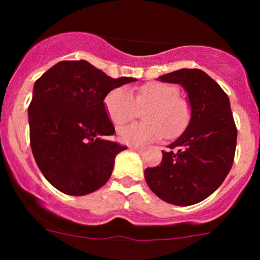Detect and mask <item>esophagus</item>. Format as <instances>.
Returning a JSON list of instances; mask_svg holds the SVG:
<instances>
[{"label": "esophagus", "instance_id": "obj_1", "mask_svg": "<svg viewBox=\"0 0 260 260\" xmlns=\"http://www.w3.org/2000/svg\"><path fill=\"white\" fill-rule=\"evenodd\" d=\"M129 148H132V149H135V151H137V152H142L143 149V147H140V146H129Z\"/></svg>", "mask_w": 260, "mask_h": 260}]
</instances>
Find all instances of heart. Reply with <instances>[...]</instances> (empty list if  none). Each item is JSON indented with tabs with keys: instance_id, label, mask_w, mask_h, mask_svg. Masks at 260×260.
<instances>
[{
	"instance_id": "b5f03b06",
	"label": "heart",
	"mask_w": 260,
	"mask_h": 260,
	"mask_svg": "<svg viewBox=\"0 0 260 260\" xmlns=\"http://www.w3.org/2000/svg\"><path fill=\"white\" fill-rule=\"evenodd\" d=\"M177 89L166 83L149 81L136 89L135 96L125 86L112 89L104 98V108L111 122L120 125L143 111V122L131 123L118 129L120 141L131 145H147L153 141L179 137L187 128L191 108L177 95Z\"/></svg>"
}]
</instances>
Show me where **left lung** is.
I'll return each mask as SVG.
<instances>
[{
  "label": "left lung",
  "mask_w": 260,
  "mask_h": 260,
  "mask_svg": "<svg viewBox=\"0 0 260 260\" xmlns=\"http://www.w3.org/2000/svg\"><path fill=\"white\" fill-rule=\"evenodd\" d=\"M158 79L186 89L191 119L169 151H164L161 164L145 170V179L166 203L193 205L221 185L234 162L238 132L230 102L219 84L200 69H180Z\"/></svg>",
  "instance_id": "8db88e82"
}]
</instances>
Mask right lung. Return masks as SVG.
Here are the masks:
<instances>
[{
	"label": "right lung",
	"instance_id": "1",
	"mask_svg": "<svg viewBox=\"0 0 260 260\" xmlns=\"http://www.w3.org/2000/svg\"><path fill=\"white\" fill-rule=\"evenodd\" d=\"M136 80L113 79L85 60H65L35 81L28 106L30 145L55 188L83 196L109 180L115 156L127 147L104 138L114 135V127L103 101L112 89Z\"/></svg>",
	"mask_w": 260,
	"mask_h": 260
}]
</instances>
